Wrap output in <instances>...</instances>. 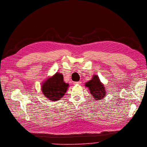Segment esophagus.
<instances>
[{
  "label": "esophagus",
  "mask_w": 147,
  "mask_h": 147,
  "mask_svg": "<svg viewBox=\"0 0 147 147\" xmlns=\"http://www.w3.org/2000/svg\"><path fill=\"white\" fill-rule=\"evenodd\" d=\"M81 82L79 81V82H74V85H80L81 84Z\"/></svg>",
  "instance_id": "1"
}]
</instances>
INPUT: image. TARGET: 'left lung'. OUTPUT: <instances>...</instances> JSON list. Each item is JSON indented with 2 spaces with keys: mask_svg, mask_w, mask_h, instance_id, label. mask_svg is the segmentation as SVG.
<instances>
[{
  "mask_svg": "<svg viewBox=\"0 0 147 147\" xmlns=\"http://www.w3.org/2000/svg\"><path fill=\"white\" fill-rule=\"evenodd\" d=\"M88 88L89 92L95 100H100L105 98L106 95V89L104 85L100 82L97 75H94L92 79L85 84Z\"/></svg>",
  "mask_w": 147,
  "mask_h": 147,
  "instance_id": "obj_1",
  "label": "left lung"
}]
</instances>
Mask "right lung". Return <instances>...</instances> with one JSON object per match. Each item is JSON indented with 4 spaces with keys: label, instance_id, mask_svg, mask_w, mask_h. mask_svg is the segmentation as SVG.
<instances>
[{
    "label": "right lung",
    "instance_id": "right-lung-1",
    "mask_svg": "<svg viewBox=\"0 0 147 147\" xmlns=\"http://www.w3.org/2000/svg\"><path fill=\"white\" fill-rule=\"evenodd\" d=\"M68 86V84L63 82V75L56 73L42 83L41 91L48 100L55 101L63 97Z\"/></svg>",
    "mask_w": 147,
    "mask_h": 147
}]
</instances>
